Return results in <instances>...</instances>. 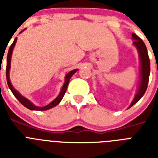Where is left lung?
<instances>
[{
	"instance_id": "1",
	"label": "left lung",
	"mask_w": 158,
	"mask_h": 158,
	"mask_svg": "<svg viewBox=\"0 0 158 158\" xmlns=\"http://www.w3.org/2000/svg\"><path fill=\"white\" fill-rule=\"evenodd\" d=\"M132 38L134 39L133 44L137 48L140 58V83L137 94H135L134 100L132 101L129 108L135 105L136 102H138L139 101V99L143 96V94L147 90L150 74V60L148 57V54L147 48L142 39L139 37H138L136 34L132 33Z\"/></svg>"
}]
</instances>
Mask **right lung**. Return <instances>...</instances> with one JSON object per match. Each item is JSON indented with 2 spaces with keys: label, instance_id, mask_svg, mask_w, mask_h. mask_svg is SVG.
I'll use <instances>...</instances> for the list:
<instances>
[{
  "label": "right lung",
  "instance_id": "obj_1",
  "mask_svg": "<svg viewBox=\"0 0 158 158\" xmlns=\"http://www.w3.org/2000/svg\"><path fill=\"white\" fill-rule=\"evenodd\" d=\"M16 41H17V38H15V40H14L13 43L11 44V46L10 47V49H9L8 52V55H7V63H6V80H7V84H8L9 88L11 90V92L13 93L14 96L16 98L18 99L19 102H20L22 105H23L25 107H27L29 110H47L48 109H51V108L54 107L56 106H57L58 104L60 102V101L63 98V97H64V94H65V92H66L67 87L69 85V82L70 78L72 77V75L75 73V72L78 70V69H74V70H71L70 72H69L68 74L65 75L64 77V83L63 84V86H62V89L60 90V93L59 94V95L56 98L53 100L51 103H49L48 105L45 106H37L34 104H33L28 99H27L26 98H24L23 96H22L19 93L17 90L15 89L13 86H12V84H11V82L10 80V61H11V56H12V52H13V49L15 48V45Z\"/></svg>",
  "mask_w": 158,
  "mask_h": 158
}]
</instances>
